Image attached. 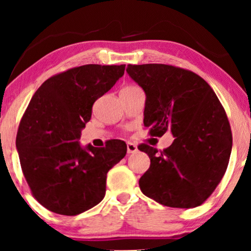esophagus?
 <instances>
[{"label":"esophagus","instance_id":"esophagus-1","mask_svg":"<svg viewBox=\"0 0 251 251\" xmlns=\"http://www.w3.org/2000/svg\"><path fill=\"white\" fill-rule=\"evenodd\" d=\"M126 151H128V153H135L138 151V149H137V146L135 145L133 143H128L126 144Z\"/></svg>","mask_w":251,"mask_h":251}]
</instances>
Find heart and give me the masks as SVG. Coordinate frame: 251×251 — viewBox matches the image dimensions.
Here are the masks:
<instances>
[{"mask_svg": "<svg viewBox=\"0 0 251 251\" xmlns=\"http://www.w3.org/2000/svg\"><path fill=\"white\" fill-rule=\"evenodd\" d=\"M136 88H138V87H136V85H128V87H125L122 89L123 91H126V90H132V89H136Z\"/></svg>", "mask_w": 251, "mask_h": 251, "instance_id": "obj_1", "label": "heart"}]
</instances>
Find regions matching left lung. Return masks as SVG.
I'll return each instance as SVG.
<instances>
[{"label":"left lung","mask_w":251,"mask_h":251,"mask_svg":"<svg viewBox=\"0 0 251 251\" xmlns=\"http://www.w3.org/2000/svg\"><path fill=\"white\" fill-rule=\"evenodd\" d=\"M129 76L145 91L144 126L173 144L157 152L140 144L151 159L139 187L146 197L173 208H195L221 183L232 151L229 122L217 96L201 76L164 64L128 65Z\"/></svg>","instance_id":"8db88e82"}]
</instances>
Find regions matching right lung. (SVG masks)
<instances>
[{
    "label": "right lung",
    "mask_w": 251,
    "mask_h": 251,
    "mask_svg": "<svg viewBox=\"0 0 251 251\" xmlns=\"http://www.w3.org/2000/svg\"><path fill=\"white\" fill-rule=\"evenodd\" d=\"M126 65H83L56 74L37 89L17 132L20 166L33 197L48 210L75 216L105 197L109 169L126 153L113 139L105 147L80 145L92 105L120 77Z\"/></svg>",
    "instance_id": "right-lung-1"
}]
</instances>
